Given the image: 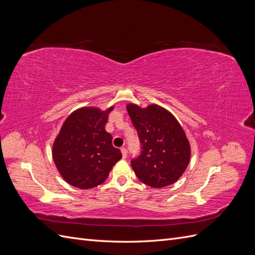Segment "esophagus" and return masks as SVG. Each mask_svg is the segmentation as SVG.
<instances>
[{
    "instance_id": "1",
    "label": "esophagus",
    "mask_w": 255,
    "mask_h": 255,
    "mask_svg": "<svg viewBox=\"0 0 255 255\" xmlns=\"http://www.w3.org/2000/svg\"><path fill=\"white\" fill-rule=\"evenodd\" d=\"M121 152H122V157L123 158H127L128 157V152H127V149L123 146V148H121Z\"/></svg>"
}]
</instances>
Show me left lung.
Returning a JSON list of instances; mask_svg holds the SVG:
<instances>
[{
	"instance_id": "obj_1",
	"label": "left lung",
	"mask_w": 255,
	"mask_h": 255,
	"mask_svg": "<svg viewBox=\"0 0 255 255\" xmlns=\"http://www.w3.org/2000/svg\"><path fill=\"white\" fill-rule=\"evenodd\" d=\"M128 113L141 143L139 156L130 165L143 184L153 188L171 185L186 170L190 145L174 116L158 105L141 109L128 104Z\"/></svg>"
}]
</instances>
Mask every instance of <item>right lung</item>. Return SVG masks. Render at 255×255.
Listing matches in <instances>:
<instances>
[{
  "instance_id": "right-lung-1",
  "label": "right lung",
  "mask_w": 255,
  "mask_h": 255,
  "mask_svg": "<svg viewBox=\"0 0 255 255\" xmlns=\"http://www.w3.org/2000/svg\"><path fill=\"white\" fill-rule=\"evenodd\" d=\"M109 110L82 107L64 122L53 144V159L63 179L74 187L88 189L102 184L121 159L113 137L105 130Z\"/></svg>"
}]
</instances>
